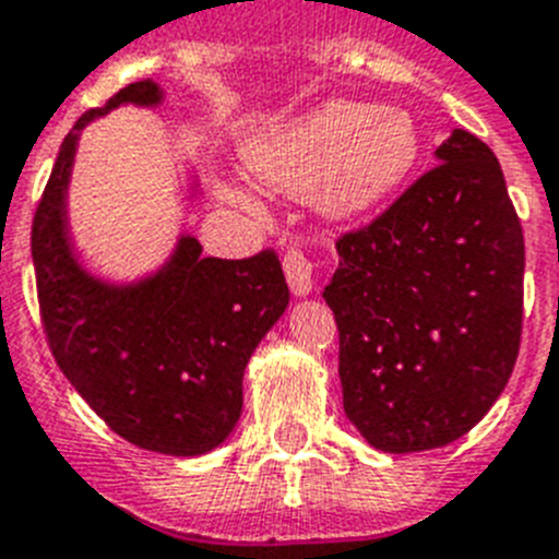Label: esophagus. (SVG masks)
Segmentation results:
<instances>
[{
	"label": "esophagus",
	"mask_w": 559,
	"mask_h": 559,
	"mask_svg": "<svg viewBox=\"0 0 559 559\" xmlns=\"http://www.w3.org/2000/svg\"><path fill=\"white\" fill-rule=\"evenodd\" d=\"M284 273L286 281H289V289H293L298 298L312 293V261H309L298 247H289V250L284 252Z\"/></svg>",
	"instance_id": "1"
}]
</instances>
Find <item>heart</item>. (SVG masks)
Masks as SVG:
<instances>
[{
    "instance_id": "1",
    "label": "heart",
    "mask_w": 559,
    "mask_h": 559,
    "mask_svg": "<svg viewBox=\"0 0 559 559\" xmlns=\"http://www.w3.org/2000/svg\"><path fill=\"white\" fill-rule=\"evenodd\" d=\"M419 148L405 109L334 100L252 140L247 163L270 186L318 191L329 211L352 216L385 202L411 177Z\"/></svg>"
}]
</instances>
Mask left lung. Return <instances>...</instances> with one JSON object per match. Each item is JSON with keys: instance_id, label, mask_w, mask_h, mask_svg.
I'll list each match as a JSON object with an SVG mask.
<instances>
[{"instance_id": "8db88e82", "label": "left lung", "mask_w": 559, "mask_h": 559, "mask_svg": "<svg viewBox=\"0 0 559 559\" xmlns=\"http://www.w3.org/2000/svg\"><path fill=\"white\" fill-rule=\"evenodd\" d=\"M439 163L337 239L323 298L340 332L343 411L382 453L444 448L512 377L523 329V227L501 163L455 129Z\"/></svg>"}]
</instances>
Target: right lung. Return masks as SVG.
I'll return each mask as SVG.
<instances>
[{"instance_id": "add662e5", "label": "right lung", "mask_w": 559, "mask_h": 559, "mask_svg": "<svg viewBox=\"0 0 559 559\" xmlns=\"http://www.w3.org/2000/svg\"><path fill=\"white\" fill-rule=\"evenodd\" d=\"M159 98L154 81H134L75 120L38 199L31 250L47 346L86 405L138 448L202 455L239 421L247 360L289 304L275 250L205 259L182 236L157 275L111 286L86 275L67 241L78 132L115 106Z\"/></svg>"}]
</instances>
